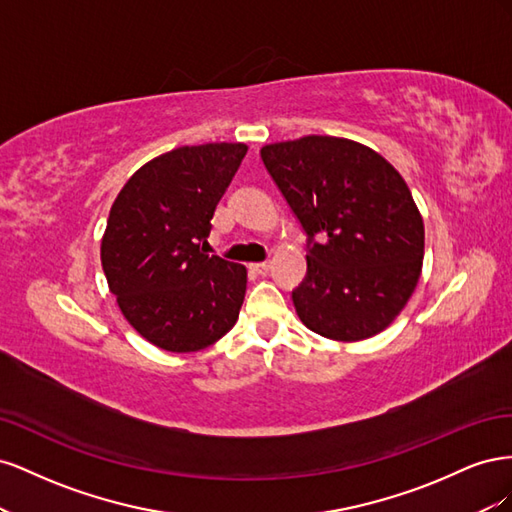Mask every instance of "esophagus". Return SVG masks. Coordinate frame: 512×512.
<instances>
[{
	"mask_svg": "<svg viewBox=\"0 0 512 512\" xmlns=\"http://www.w3.org/2000/svg\"><path fill=\"white\" fill-rule=\"evenodd\" d=\"M250 269L256 271L258 275H267L269 269H271V262H252Z\"/></svg>",
	"mask_w": 512,
	"mask_h": 512,
	"instance_id": "esophagus-1",
	"label": "esophagus"
}]
</instances>
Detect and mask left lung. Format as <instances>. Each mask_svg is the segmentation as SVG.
I'll list each match as a JSON object with an SVG mask.
<instances>
[{
  "label": "left lung",
  "mask_w": 512,
  "mask_h": 512,
  "mask_svg": "<svg viewBox=\"0 0 512 512\" xmlns=\"http://www.w3.org/2000/svg\"><path fill=\"white\" fill-rule=\"evenodd\" d=\"M260 158L309 237L307 275L292 292L301 322L335 342L382 333L410 301L425 256V224L404 177L339 136L271 143Z\"/></svg>",
  "instance_id": "obj_1"
}]
</instances>
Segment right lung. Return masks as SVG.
I'll list each match as a JSON object with an SVG mask.
<instances>
[{"instance_id": "1", "label": "right lung", "mask_w": 512, "mask_h": 512, "mask_svg": "<svg viewBox=\"0 0 512 512\" xmlns=\"http://www.w3.org/2000/svg\"><path fill=\"white\" fill-rule=\"evenodd\" d=\"M245 143L185 145L126 181L106 220L100 260L132 329L166 352H196L239 318L247 269L200 250L245 158Z\"/></svg>"}]
</instances>
